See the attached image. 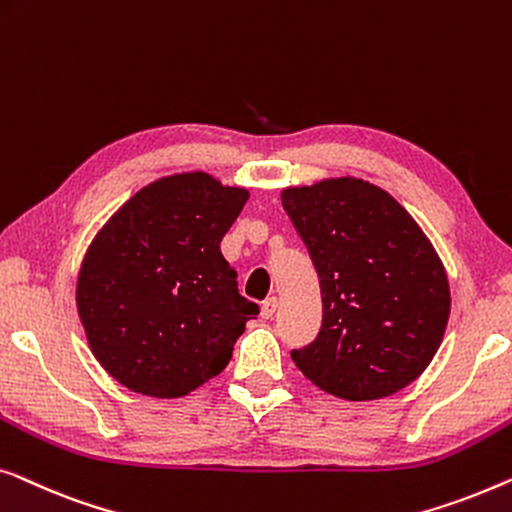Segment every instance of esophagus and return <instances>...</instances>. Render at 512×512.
Returning <instances> with one entry per match:
<instances>
[{"mask_svg": "<svg viewBox=\"0 0 512 512\" xmlns=\"http://www.w3.org/2000/svg\"><path fill=\"white\" fill-rule=\"evenodd\" d=\"M276 308H278V297L264 299V301H262V318H264V320L273 318V313H276Z\"/></svg>", "mask_w": 512, "mask_h": 512, "instance_id": "esophagus-1", "label": "esophagus"}]
</instances>
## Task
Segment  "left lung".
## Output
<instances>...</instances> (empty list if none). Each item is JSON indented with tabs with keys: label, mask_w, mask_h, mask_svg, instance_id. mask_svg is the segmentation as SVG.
<instances>
[{
	"label": "left lung",
	"mask_w": 512,
	"mask_h": 512,
	"mask_svg": "<svg viewBox=\"0 0 512 512\" xmlns=\"http://www.w3.org/2000/svg\"><path fill=\"white\" fill-rule=\"evenodd\" d=\"M283 208L318 269L322 329L299 371L348 401L397 394L441 348L450 285L427 234L390 192L355 176L285 187Z\"/></svg>",
	"instance_id": "8db88e82"
}]
</instances>
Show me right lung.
<instances>
[{"label":"right lung","instance_id":"right-lung-1","mask_svg":"<svg viewBox=\"0 0 512 512\" xmlns=\"http://www.w3.org/2000/svg\"><path fill=\"white\" fill-rule=\"evenodd\" d=\"M250 192L206 171L132 194L85 250L76 308L92 355L143 397L178 399L222 373L259 313L220 241Z\"/></svg>","mask_w":512,"mask_h":512}]
</instances>
